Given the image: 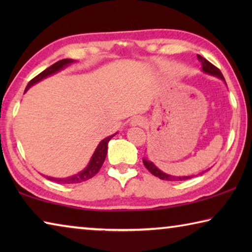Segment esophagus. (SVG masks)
<instances>
[{
	"label": "esophagus",
	"instance_id": "34e87169",
	"mask_svg": "<svg viewBox=\"0 0 252 252\" xmlns=\"http://www.w3.org/2000/svg\"><path fill=\"white\" fill-rule=\"evenodd\" d=\"M132 126H143L144 125V119L141 117H136L134 119H132L131 121Z\"/></svg>",
	"mask_w": 252,
	"mask_h": 252
}]
</instances>
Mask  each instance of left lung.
Listing matches in <instances>:
<instances>
[{
  "instance_id": "1",
  "label": "left lung",
  "mask_w": 252,
  "mask_h": 252,
  "mask_svg": "<svg viewBox=\"0 0 252 252\" xmlns=\"http://www.w3.org/2000/svg\"><path fill=\"white\" fill-rule=\"evenodd\" d=\"M198 60H199V61H201V63H202V71L204 72V73H208V74H210V75L217 76V78H219V79H221L222 81H224L223 75H222V73H221V71L218 69V67L213 65L212 63H210V62L208 61V60L202 58L201 55H199V54H198ZM224 83H225V81H224ZM143 164L146 165V168L153 174V176L160 178L161 180H165V181H182V180H188V179L193 178V176H188V177L170 176V174L162 172L161 170L158 169L156 165L152 163L151 161H148L146 159H143ZM204 172H206V171H204ZM202 173H199V174H202Z\"/></svg>"
}]
</instances>
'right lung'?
<instances>
[{"mask_svg": "<svg viewBox=\"0 0 252 252\" xmlns=\"http://www.w3.org/2000/svg\"><path fill=\"white\" fill-rule=\"evenodd\" d=\"M72 62H74V60H72V59L60 60V61H58L57 63H54V64L49 66L48 69H45L43 72H41L40 74H37L35 78H33L31 81H30L29 84L27 85V88H25L24 92H27L33 84L40 82L41 80H43L45 78H48V76L63 70L64 67L71 64ZM116 134L117 133H114L112 135L108 136V138L102 140V141L99 143V146L96 147L90 162H89V164L87 165V168L82 170L81 172L74 174V176L67 177V178H51V177H46V176H45V178H48L49 180H52L54 182L61 183V185H64V183H69L70 185V183H80V182L87 181V180H89V179H91L92 177H94L95 174L99 172V170L101 169L102 164H103V162L105 160L106 153H108V143Z\"/></svg>", "mask_w": 252, "mask_h": 252, "instance_id": "add662e5", "label": "right lung"}]
</instances>
